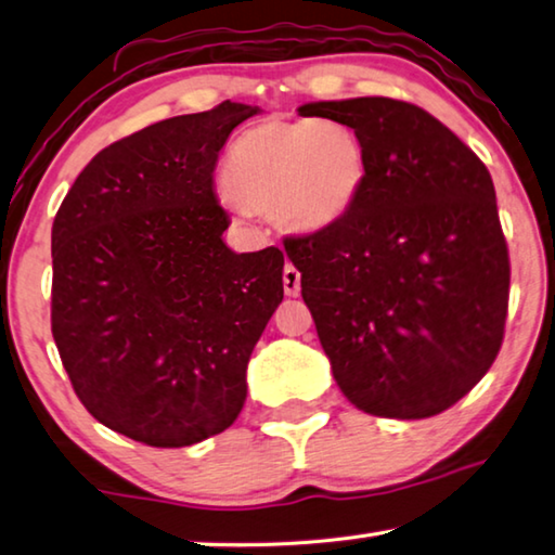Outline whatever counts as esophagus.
Masks as SVG:
<instances>
[{
    "mask_svg": "<svg viewBox=\"0 0 555 555\" xmlns=\"http://www.w3.org/2000/svg\"><path fill=\"white\" fill-rule=\"evenodd\" d=\"M284 291H286V296L300 294V271L294 264L284 267Z\"/></svg>",
    "mask_w": 555,
    "mask_h": 555,
    "instance_id": "1",
    "label": "esophagus"
}]
</instances>
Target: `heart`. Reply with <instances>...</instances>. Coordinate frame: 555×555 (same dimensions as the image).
I'll return each mask as SVG.
<instances>
[{
	"mask_svg": "<svg viewBox=\"0 0 555 555\" xmlns=\"http://www.w3.org/2000/svg\"><path fill=\"white\" fill-rule=\"evenodd\" d=\"M370 162L350 127L325 119H269L242 131L222 168V185L251 212L274 215L291 232L321 234L360 201Z\"/></svg>",
	"mask_w": 555,
	"mask_h": 555,
	"instance_id": "heart-1",
	"label": "heart"
}]
</instances>
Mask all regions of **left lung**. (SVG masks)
Returning a JSON list of instances; mask_svg holds the SVG:
<instances>
[{
	"mask_svg": "<svg viewBox=\"0 0 555 555\" xmlns=\"http://www.w3.org/2000/svg\"><path fill=\"white\" fill-rule=\"evenodd\" d=\"M362 139L370 173L337 228L286 237L337 387L364 413L428 418L492 367L509 249L487 166L411 102H311Z\"/></svg>",
	"mask_w": 555,
	"mask_h": 555,
	"instance_id": "8db88e82",
	"label": "left lung"
}]
</instances>
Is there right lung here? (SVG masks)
Masks as SVG:
<instances>
[{"label":"right lung","mask_w":555,"mask_h":555,"mask_svg":"<svg viewBox=\"0 0 555 555\" xmlns=\"http://www.w3.org/2000/svg\"><path fill=\"white\" fill-rule=\"evenodd\" d=\"M259 107L224 100L134 131L75 178L51 230V331L78 399L144 446L222 434L284 298V251L234 255L212 188L220 149Z\"/></svg>","instance_id":"obj_1"}]
</instances>
